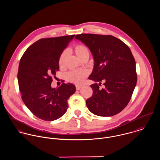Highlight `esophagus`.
Listing matches in <instances>:
<instances>
[{
  "instance_id": "34e87169",
  "label": "esophagus",
  "mask_w": 160,
  "mask_h": 160,
  "mask_svg": "<svg viewBox=\"0 0 160 160\" xmlns=\"http://www.w3.org/2000/svg\"><path fill=\"white\" fill-rule=\"evenodd\" d=\"M82 88V86H76V90H79L81 88Z\"/></svg>"
}]
</instances>
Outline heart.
Masks as SVG:
<instances>
[{"label": "heart", "mask_w": 160, "mask_h": 160, "mask_svg": "<svg viewBox=\"0 0 160 160\" xmlns=\"http://www.w3.org/2000/svg\"><path fill=\"white\" fill-rule=\"evenodd\" d=\"M72 51L81 60H83L84 59L88 60L89 57V51L88 48L84 45L76 44L73 46ZM67 57V53L65 51L63 52L60 55L58 59V65L60 67H63ZM88 75V72L85 69L73 70L69 71L67 74L66 79L69 82L79 84L83 82L84 78Z\"/></svg>", "instance_id": "obj_1"}]
</instances>
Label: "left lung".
<instances>
[{"mask_svg":"<svg viewBox=\"0 0 160 160\" xmlns=\"http://www.w3.org/2000/svg\"><path fill=\"white\" fill-rule=\"evenodd\" d=\"M75 38L89 48L94 60L89 79L95 83L91 85L93 94L86 100L89 110L100 116L119 113L128 104L137 83L136 62L129 47L110 35L82 34ZM101 81L105 86L102 90Z\"/></svg>","mask_w":160,"mask_h":160,"instance_id":"8db88e82","label":"left lung"}]
</instances>
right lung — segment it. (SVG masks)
Wrapping results in <instances>:
<instances>
[{"mask_svg":"<svg viewBox=\"0 0 160 160\" xmlns=\"http://www.w3.org/2000/svg\"><path fill=\"white\" fill-rule=\"evenodd\" d=\"M75 35L41 39L29 46L21 58L18 81L27 108L44 121L56 120L68 109V99L76 91L71 83L52 88V76L59 70L58 59Z\"/></svg>","mask_w":160,"mask_h":160,"instance_id":"add662e5","label":"right lung"}]
</instances>
